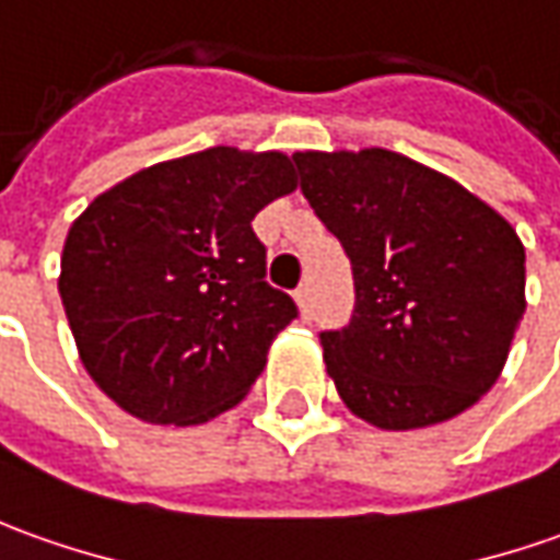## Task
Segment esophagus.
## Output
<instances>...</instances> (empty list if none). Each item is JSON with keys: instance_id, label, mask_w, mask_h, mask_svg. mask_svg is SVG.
<instances>
[{"instance_id": "1", "label": "esophagus", "mask_w": 560, "mask_h": 560, "mask_svg": "<svg viewBox=\"0 0 560 560\" xmlns=\"http://www.w3.org/2000/svg\"><path fill=\"white\" fill-rule=\"evenodd\" d=\"M294 300H296V306H300V312L303 315H310L312 312V288L310 284H300L294 291Z\"/></svg>"}]
</instances>
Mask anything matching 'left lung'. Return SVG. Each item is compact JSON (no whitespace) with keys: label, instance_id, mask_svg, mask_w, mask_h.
Returning <instances> with one entry per match:
<instances>
[{"label":"left lung","instance_id":"obj_1","mask_svg":"<svg viewBox=\"0 0 560 560\" xmlns=\"http://www.w3.org/2000/svg\"><path fill=\"white\" fill-rule=\"evenodd\" d=\"M294 165L352 264V318L322 334L346 408L392 432L471 408L497 383L527 310L518 232L401 152H294Z\"/></svg>","mask_w":560,"mask_h":560}]
</instances>
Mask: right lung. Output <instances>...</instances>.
Returning <instances> with one entry per match:
<instances>
[{
  "mask_svg": "<svg viewBox=\"0 0 560 560\" xmlns=\"http://www.w3.org/2000/svg\"><path fill=\"white\" fill-rule=\"evenodd\" d=\"M294 189L284 152L211 147L137 171L72 223L57 291L79 359L121 410L196 425L245 398L296 318L250 220Z\"/></svg>",
  "mask_w": 560,
  "mask_h": 560,
  "instance_id": "add662e5",
  "label": "right lung"
}]
</instances>
